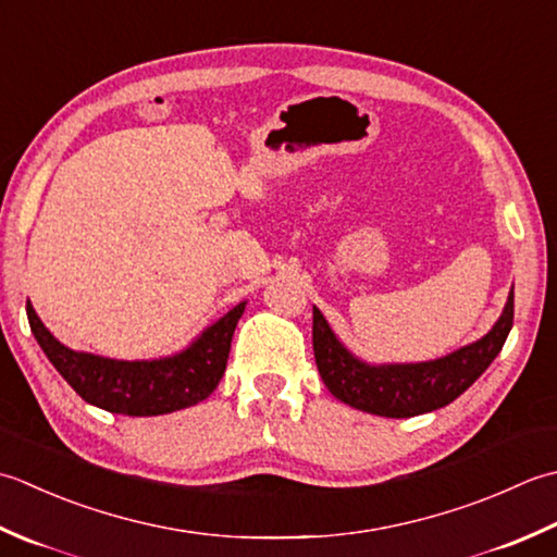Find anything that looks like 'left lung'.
<instances>
[{
	"instance_id": "obj_1",
	"label": "left lung",
	"mask_w": 557,
	"mask_h": 557,
	"mask_svg": "<svg viewBox=\"0 0 557 557\" xmlns=\"http://www.w3.org/2000/svg\"><path fill=\"white\" fill-rule=\"evenodd\" d=\"M515 320V290L500 320L479 342L428 362L370 366L338 342L320 310H312V348L317 370L338 401L372 416L411 418L457 399L481 377L505 346Z\"/></svg>"
}]
</instances>
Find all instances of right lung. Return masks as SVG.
<instances>
[{
	"instance_id": "1",
	"label": "right lung",
	"mask_w": 557,
	"mask_h": 557,
	"mask_svg": "<svg viewBox=\"0 0 557 557\" xmlns=\"http://www.w3.org/2000/svg\"><path fill=\"white\" fill-rule=\"evenodd\" d=\"M26 312L42 354L84 401L122 416H163L203 401L219 387L245 302L203 329L185 350L158 360H115L72 350L45 329L30 302Z\"/></svg>"
}]
</instances>
